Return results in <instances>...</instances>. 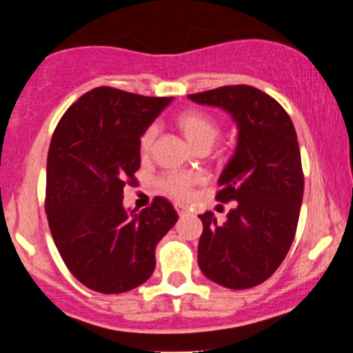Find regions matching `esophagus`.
<instances>
[{
    "label": "esophagus",
    "instance_id": "obj_1",
    "mask_svg": "<svg viewBox=\"0 0 353 353\" xmlns=\"http://www.w3.org/2000/svg\"><path fill=\"white\" fill-rule=\"evenodd\" d=\"M174 208H176L177 214H179V216H185V214L189 212L188 205H184V204H174Z\"/></svg>",
    "mask_w": 353,
    "mask_h": 353
}]
</instances>
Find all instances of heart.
Here are the masks:
<instances>
[{"instance_id": "heart-1", "label": "heart", "mask_w": 353, "mask_h": 353, "mask_svg": "<svg viewBox=\"0 0 353 353\" xmlns=\"http://www.w3.org/2000/svg\"><path fill=\"white\" fill-rule=\"evenodd\" d=\"M176 124L185 137V141L199 149H209L217 139L219 132H221V125L217 119L212 116L205 114V112L197 111V109H189V111L181 112L176 117ZM154 139H156V129L148 128L144 134L141 136L139 149L143 154H149L152 149ZM202 182V176L194 172H168L165 176L161 177L159 185L169 196L176 197V199H185L190 194V189L196 184Z\"/></svg>"}]
</instances>
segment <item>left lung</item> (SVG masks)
<instances>
[{"mask_svg":"<svg viewBox=\"0 0 353 353\" xmlns=\"http://www.w3.org/2000/svg\"><path fill=\"white\" fill-rule=\"evenodd\" d=\"M189 99L221 108L237 128L236 151L217 181V201L237 204L224 224L201 214L197 262L219 285L250 289L279 269L292 245L303 197L297 134L285 109L252 86H222Z\"/></svg>","mask_w":353,"mask_h":353,"instance_id":"8db88e82","label":"left lung"}]
</instances>
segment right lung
Here are the masks:
<instances>
[{
  "label": "right lung",
  "instance_id": "obj_1",
  "mask_svg": "<svg viewBox=\"0 0 353 353\" xmlns=\"http://www.w3.org/2000/svg\"><path fill=\"white\" fill-rule=\"evenodd\" d=\"M171 101L96 88L56 125L48 224L64 264L88 289L121 294L144 283L156 267V245L179 219L164 197L141 212L123 205L125 182L141 165V136Z\"/></svg>",
  "mask_w": 353,
  "mask_h": 353
}]
</instances>
